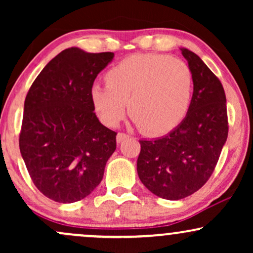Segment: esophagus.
Returning a JSON list of instances; mask_svg holds the SVG:
<instances>
[{"mask_svg":"<svg viewBox=\"0 0 253 253\" xmlns=\"http://www.w3.org/2000/svg\"><path fill=\"white\" fill-rule=\"evenodd\" d=\"M128 134H126V133H123V132H119L118 135H117V141L118 143H123L124 140H126L127 138H128Z\"/></svg>","mask_w":253,"mask_h":253,"instance_id":"1","label":"esophagus"}]
</instances>
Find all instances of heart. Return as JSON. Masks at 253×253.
Masks as SVG:
<instances>
[{
	"mask_svg": "<svg viewBox=\"0 0 253 253\" xmlns=\"http://www.w3.org/2000/svg\"><path fill=\"white\" fill-rule=\"evenodd\" d=\"M107 85L94 84L90 98L97 115L110 127L126 114L145 134L176 128L189 112L194 76L187 63L164 54H133L106 74Z\"/></svg>",
	"mask_w": 253,
	"mask_h": 253,
	"instance_id": "1",
	"label": "heart"
}]
</instances>
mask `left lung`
<instances>
[{"label": "left lung", "instance_id": "1", "mask_svg": "<svg viewBox=\"0 0 253 253\" xmlns=\"http://www.w3.org/2000/svg\"><path fill=\"white\" fill-rule=\"evenodd\" d=\"M194 76L193 100L187 117L163 138L139 140L136 162L140 181L165 200L190 196L215 169L228 135L225 90L197 54L181 48Z\"/></svg>", "mask_w": 253, "mask_h": 253}]
</instances>
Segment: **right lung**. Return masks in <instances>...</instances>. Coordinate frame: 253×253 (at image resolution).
Segmentation results:
<instances>
[{
  "label": "right lung",
  "mask_w": 253,
  "mask_h": 253,
  "mask_svg": "<svg viewBox=\"0 0 253 253\" xmlns=\"http://www.w3.org/2000/svg\"><path fill=\"white\" fill-rule=\"evenodd\" d=\"M113 57V52L66 48L28 90L20 152L34 185L53 201L72 203L88 196L117 149V132L98 121L90 98L95 78Z\"/></svg>",
  "instance_id": "add662e5"
}]
</instances>
